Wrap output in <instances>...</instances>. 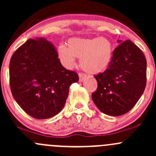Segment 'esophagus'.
<instances>
[{
    "instance_id": "1",
    "label": "esophagus",
    "mask_w": 156,
    "mask_h": 156,
    "mask_svg": "<svg viewBox=\"0 0 156 156\" xmlns=\"http://www.w3.org/2000/svg\"><path fill=\"white\" fill-rule=\"evenodd\" d=\"M85 77L86 76L84 74H83V73H79V80H80V82H83L85 79Z\"/></svg>"
}]
</instances>
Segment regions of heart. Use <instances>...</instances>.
<instances>
[{
	"label": "heart",
	"instance_id": "heart-1",
	"mask_svg": "<svg viewBox=\"0 0 156 156\" xmlns=\"http://www.w3.org/2000/svg\"><path fill=\"white\" fill-rule=\"evenodd\" d=\"M113 53V44L105 37L72 38L67 42V48L64 45L58 48V58L65 67L71 68L76 58H80V67L88 74L105 71L111 64Z\"/></svg>",
	"mask_w": 156,
	"mask_h": 156
}]
</instances>
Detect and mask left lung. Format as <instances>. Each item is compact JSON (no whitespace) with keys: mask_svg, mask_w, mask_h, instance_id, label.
Returning <instances> with one entry per match:
<instances>
[{"mask_svg":"<svg viewBox=\"0 0 156 156\" xmlns=\"http://www.w3.org/2000/svg\"><path fill=\"white\" fill-rule=\"evenodd\" d=\"M111 64L103 73L94 76L98 89L91 95L100 112L118 117L127 113L144 91L147 60L143 52L130 40H118Z\"/></svg>","mask_w":156,"mask_h":156,"instance_id":"obj_1","label":"left lung"}]
</instances>
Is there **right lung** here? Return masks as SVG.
Instances as JSON below:
<instances>
[{
	"label": "right lung",
	"mask_w": 156,
	"mask_h": 156,
	"mask_svg": "<svg viewBox=\"0 0 156 156\" xmlns=\"http://www.w3.org/2000/svg\"><path fill=\"white\" fill-rule=\"evenodd\" d=\"M56 48L45 38L29 39L11 57L9 83L13 98L36 119H48L63 108L76 72L65 69Z\"/></svg>",
	"instance_id": "obj_1"
}]
</instances>
